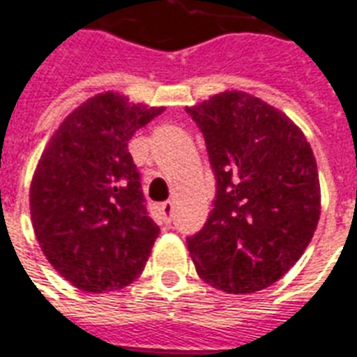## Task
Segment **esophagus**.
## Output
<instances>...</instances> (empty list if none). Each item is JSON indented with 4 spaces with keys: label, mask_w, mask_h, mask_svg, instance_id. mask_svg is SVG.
Wrapping results in <instances>:
<instances>
[{
    "label": "esophagus",
    "mask_w": 357,
    "mask_h": 357,
    "mask_svg": "<svg viewBox=\"0 0 357 357\" xmlns=\"http://www.w3.org/2000/svg\"><path fill=\"white\" fill-rule=\"evenodd\" d=\"M160 213L165 215L168 221H170V217H172V213H174V202H172V200H167V202L160 204Z\"/></svg>",
    "instance_id": "esophagus-1"
}]
</instances>
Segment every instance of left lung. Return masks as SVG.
I'll return each mask as SVG.
<instances>
[{"mask_svg":"<svg viewBox=\"0 0 357 357\" xmlns=\"http://www.w3.org/2000/svg\"><path fill=\"white\" fill-rule=\"evenodd\" d=\"M187 114L204 135L215 176L213 209L187 238L198 275L228 294L271 287L317 230L311 146L284 114L241 91L215 95Z\"/></svg>","mask_w":357,"mask_h":357,"instance_id":"obj_1","label":"left lung"}]
</instances>
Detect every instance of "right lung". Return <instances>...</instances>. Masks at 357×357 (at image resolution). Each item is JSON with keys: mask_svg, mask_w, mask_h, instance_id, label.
<instances>
[{"mask_svg": "<svg viewBox=\"0 0 357 357\" xmlns=\"http://www.w3.org/2000/svg\"><path fill=\"white\" fill-rule=\"evenodd\" d=\"M165 108L100 93L76 108L40 157L29 206L48 262L84 292L135 281L159 227L149 217L129 140Z\"/></svg>", "mask_w": 357, "mask_h": 357, "instance_id": "add662e5", "label": "right lung"}]
</instances>
